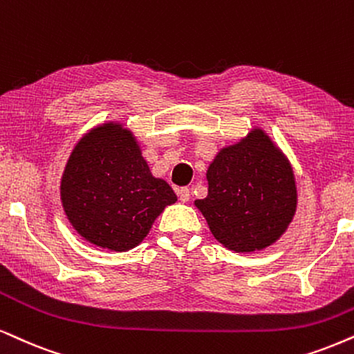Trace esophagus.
<instances>
[{"label": "esophagus", "mask_w": 354, "mask_h": 354, "mask_svg": "<svg viewBox=\"0 0 354 354\" xmlns=\"http://www.w3.org/2000/svg\"><path fill=\"white\" fill-rule=\"evenodd\" d=\"M176 192H178V198H180L181 203H187V201H189V198H191L189 187H178Z\"/></svg>", "instance_id": "34e87169"}]
</instances>
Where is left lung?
Instances as JSON below:
<instances>
[{"instance_id": "8db88e82", "label": "left lung", "mask_w": 354, "mask_h": 354, "mask_svg": "<svg viewBox=\"0 0 354 354\" xmlns=\"http://www.w3.org/2000/svg\"><path fill=\"white\" fill-rule=\"evenodd\" d=\"M205 176L207 198L194 204L225 248L263 250L292 222L297 207L292 167L261 129L218 151Z\"/></svg>"}]
</instances>
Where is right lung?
<instances>
[{
	"instance_id": "add662e5",
	"label": "right lung",
	"mask_w": 354,
	"mask_h": 354,
	"mask_svg": "<svg viewBox=\"0 0 354 354\" xmlns=\"http://www.w3.org/2000/svg\"><path fill=\"white\" fill-rule=\"evenodd\" d=\"M73 229L96 247L127 252L176 203L171 186L151 174L136 137L119 122L89 131L71 151L60 183Z\"/></svg>"
}]
</instances>
